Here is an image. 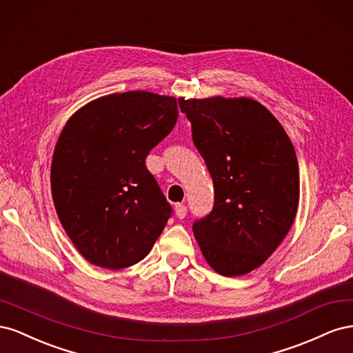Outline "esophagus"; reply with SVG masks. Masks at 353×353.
<instances>
[{
  "label": "esophagus",
  "instance_id": "34e87169",
  "mask_svg": "<svg viewBox=\"0 0 353 353\" xmlns=\"http://www.w3.org/2000/svg\"><path fill=\"white\" fill-rule=\"evenodd\" d=\"M175 212H176V216L179 219H184L187 215V206L183 205V203H176L175 205Z\"/></svg>",
  "mask_w": 353,
  "mask_h": 353
}]
</instances>
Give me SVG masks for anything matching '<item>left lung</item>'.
<instances>
[{"label": "left lung", "instance_id": "left-lung-1", "mask_svg": "<svg viewBox=\"0 0 353 353\" xmlns=\"http://www.w3.org/2000/svg\"><path fill=\"white\" fill-rule=\"evenodd\" d=\"M215 187L193 223L206 262L221 275L261 266L287 236L299 205L294 147L274 114L252 99H179Z\"/></svg>", "mask_w": 353, "mask_h": 353}]
</instances>
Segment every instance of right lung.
I'll use <instances>...</instances> for the list:
<instances>
[{"instance_id":"right-lung-1","label":"right lung","mask_w":353,"mask_h":353,"mask_svg":"<svg viewBox=\"0 0 353 353\" xmlns=\"http://www.w3.org/2000/svg\"><path fill=\"white\" fill-rule=\"evenodd\" d=\"M176 99L148 91L104 95L73 113L51 162V194L63 228L92 265L143 261L172 208L145 157L174 130Z\"/></svg>"}]
</instances>
